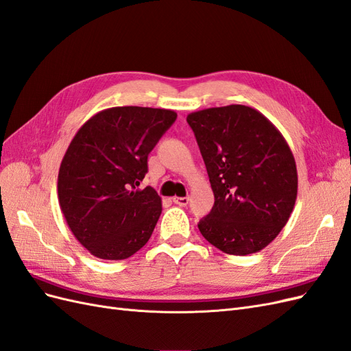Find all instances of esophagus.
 I'll use <instances>...</instances> for the list:
<instances>
[{
	"label": "esophagus",
	"mask_w": 351,
	"mask_h": 351,
	"mask_svg": "<svg viewBox=\"0 0 351 351\" xmlns=\"http://www.w3.org/2000/svg\"><path fill=\"white\" fill-rule=\"evenodd\" d=\"M173 202H174L176 205H178V206H186L189 204V197L187 196L186 197L176 196V197H173Z\"/></svg>",
	"instance_id": "1"
}]
</instances>
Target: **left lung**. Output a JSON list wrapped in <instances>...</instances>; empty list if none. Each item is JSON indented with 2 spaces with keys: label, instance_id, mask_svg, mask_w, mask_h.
<instances>
[{
  "label": "left lung",
  "instance_id": "8db88e82",
  "mask_svg": "<svg viewBox=\"0 0 351 351\" xmlns=\"http://www.w3.org/2000/svg\"><path fill=\"white\" fill-rule=\"evenodd\" d=\"M215 202L199 231L219 250L256 253L280 234L297 197V168L284 136L246 105L187 115Z\"/></svg>",
  "mask_w": 351,
  "mask_h": 351
}]
</instances>
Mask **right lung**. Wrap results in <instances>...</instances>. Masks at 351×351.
<instances>
[{
	"mask_svg": "<svg viewBox=\"0 0 351 351\" xmlns=\"http://www.w3.org/2000/svg\"><path fill=\"white\" fill-rule=\"evenodd\" d=\"M171 110L114 107L84 123L58 173V202L67 226L99 259L123 261L141 250L162 212L152 187L139 189L147 155L176 121Z\"/></svg>",
	"mask_w": 351,
	"mask_h": 351,
	"instance_id": "add662e5",
	"label": "right lung"
}]
</instances>
